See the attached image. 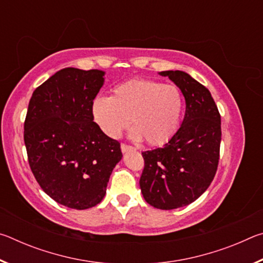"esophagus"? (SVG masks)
<instances>
[{"instance_id":"1","label":"esophagus","mask_w":263,"mask_h":263,"mask_svg":"<svg viewBox=\"0 0 263 263\" xmlns=\"http://www.w3.org/2000/svg\"><path fill=\"white\" fill-rule=\"evenodd\" d=\"M121 148H122V152H127V151L136 149L135 147H133V146L127 145V144H124V142H122V144H121Z\"/></svg>"}]
</instances>
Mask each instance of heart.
<instances>
[{"label":"heart","instance_id":"b5f03b06","mask_svg":"<svg viewBox=\"0 0 263 263\" xmlns=\"http://www.w3.org/2000/svg\"><path fill=\"white\" fill-rule=\"evenodd\" d=\"M183 97L175 84L147 79L123 82L112 89L111 97H96L92 115L101 130L118 138L131 124L136 139L149 146L167 144L180 125Z\"/></svg>","mask_w":263,"mask_h":263}]
</instances>
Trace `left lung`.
I'll return each instance as SVG.
<instances>
[{"label": "left lung", "mask_w": 263, "mask_h": 263, "mask_svg": "<svg viewBox=\"0 0 263 263\" xmlns=\"http://www.w3.org/2000/svg\"><path fill=\"white\" fill-rule=\"evenodd\" d=\"M181 89L185 99L182 125L163 147L142 152L140 189L145 201L173 210L196 201L216 175L221 140L220 114L211 92L182 70L160 73Z\"/></svg>", "instance_id": "8db88e82"}]
</instances>
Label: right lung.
Masks as SVG:
<instances>
[{
    "label": "right lung",
    "instance_id": "add662e5",
    "mask_svg": "<svg viewBox=\"0 0 263 263\" xmlns=\"http://www.w3.org/2000/svg\"><path fill=\"white\" fill-rule=\"evenodd\" d=\"M104 72L64 68L35 88L24 122V142L38 184L62 205L84 210L103 199L122 159L121 144L94 122L92 102Z\"/></svg>",
    "mask_w": 263,
    "mask_h": 263
}]
</instances>
